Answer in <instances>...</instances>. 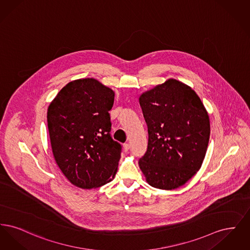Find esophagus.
<instances>
[{
	"instance_id": "obj_1",
	"label": "esophagus",
	"mask_w": 250,
	"mask_h": 250,
	"mask_svg": "<svg viewBox=\"0 0 250 250\" xmlns=\"http://www.w3.org/2000/svg\"><path fill=\"white\" fill-rule=\"evenodd\" d=\"M123 148H124V151H125V152H127V151L129 150V148H130V145H129L128 143H125V144L123 145Z\"/></svg>"
}]
</instances>
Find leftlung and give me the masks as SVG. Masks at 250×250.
Masks as SVG:
<instances>
[{"instance_id":"left-lung-1","label":"left lung","mask_w":250,"mask_h":250,"mask_svg":"<svg viewBox=\"0 0 250 250\" xmlns=\"http://www.w3.org/2000/svg\"><path fill=\"white\" fill-rule=\"evenodd\" d=\"M148 147L139 165L147 183L172 190L201 168L210 138V120L190 86L174 79L141 95Z\"/></svg>"}]
</instances>
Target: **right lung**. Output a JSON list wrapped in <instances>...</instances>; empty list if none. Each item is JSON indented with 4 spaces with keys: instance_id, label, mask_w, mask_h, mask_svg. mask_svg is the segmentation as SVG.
<instances>
[{
    "instance_id": "right-lung-1",
    "label": "right lung",
    "mask_w": 250,
    "mask_h": 250,
    "mask_svg": "<svg viewBox=\"0 0 250 250\" xmlns=\"http://www.w3.org/2000/svg\"><path fill=\"white\" fill-rule=\"evenodd\" d=\"M114 92L93 78L66 84L48 107L54 159L74 186L91 189L114 178L122 146L110 137Z\"/></svg>"
}]
</instances>
